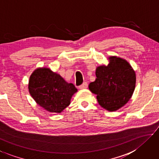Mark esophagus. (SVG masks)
I'll return each instance as SVG.
<instances>
[{
    "label": "esophagus",
    "instance_id": "34e87169",
    "mask_svg": "<svg viewBox=\"0 0 159 159\" xmlns=\"http://www.w3.org/2000/svg\"><path fill=\"white\" fill-rule=\"evenodd\" d=\"M87 88H88V83H86V82H84L82 85H80L79 86L80 89H85Z\"/></svg>",
    "mask_w": 159,
    "mask_h": 159
}]
</instances>
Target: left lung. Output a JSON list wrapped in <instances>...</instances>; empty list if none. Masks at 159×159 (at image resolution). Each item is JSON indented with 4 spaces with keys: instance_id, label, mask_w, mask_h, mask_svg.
Wrapping results in <instances>:
<instances>
[{
    "instance_id": "obj_1",
    "label": "left lung",
    "mask_w": 159,
    "mask_h": 159,
    "mask_svg": "<svg viewBox=\"0 0 159 159\" xmlns=\"http://www.w3.org/2000/svg\"><path fill=\"white\" fill-rule=\"evenodd\" d=\"M107 66L96 70L97 79L89 83V89L97 94L98 102L109 111H115L125 106L135 87V71L129 62L120 57H109Z\"/></svg>"
}]
</instances>
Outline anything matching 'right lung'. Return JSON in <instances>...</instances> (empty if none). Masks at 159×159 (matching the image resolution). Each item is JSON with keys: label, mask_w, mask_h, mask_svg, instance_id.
I'll return each instance as SVG.
<instances>
[{"label": "right lung", "mask_w": 159, "mask_h": 159, "mask_svg": "<svg viewBox=\"0 0 159 159\" xmlns=\"http://www.w3.org/2000/svg\"><path fill=\"white\" fill-rule=\"evenodd\" d=\"M28 89L37 104L48 112L60 113L70 104L71 98L77 92L72 83H68L48 68L37 69L30 77Z\"/></svg>", "instance_id": "add662e5"}]
</instances>
